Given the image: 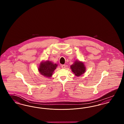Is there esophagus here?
<instances>
[{
	"mask_svg": "<svg viewBox=\"0 0 124 124\" xmlns=\"http://www.w3.org/2000/svg\"><path fill=\"white\" fill-rule=\"evenodd\" d=\"M61 66V68L63 69H65V65H62Z\"/></svg>",
	"mask_w": 124,
	"mask_h": 124,
	"instance_id": "esophagus-1",
	"label": "esophagus"
}]
</instances>
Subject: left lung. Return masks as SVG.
I'll use <instances>...</instances> for the list:
<instances>
[{
  "label": "left lung",
  "mask_w": 124,
  "mask_h": 124,
  "mask_svg": "<svg viewBox=\"0 0 124 124\" xmlns=\"http://www.w3.org/2000/svg\"><path fill=\"white\" fill-rule=\"evenodd\" d=\"M72 72L77 77L80 76L83 74L86 70V67L82 61L76 60L74 63L70 66Z\"/></svg>",
  "instance_id": "8db88e82"
}]
</instances>
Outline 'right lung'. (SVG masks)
<instances>
[{
	"label": "right lung",
	"mask_w": 124,
	"mask_h": 124,
	"mask_svg": "<svg viewBox=\"0 0 124 124\" xmlns=\"http://www.w3.org/2000/svg\"><path fill=\"white\" fill-rule=\"evenodd\" d=\"M58 64H54L50 60H42L39 65L38 71L42 75L47 78H51Z\"/></svg>",
	"instance_id": "1"
}]
</instances>
